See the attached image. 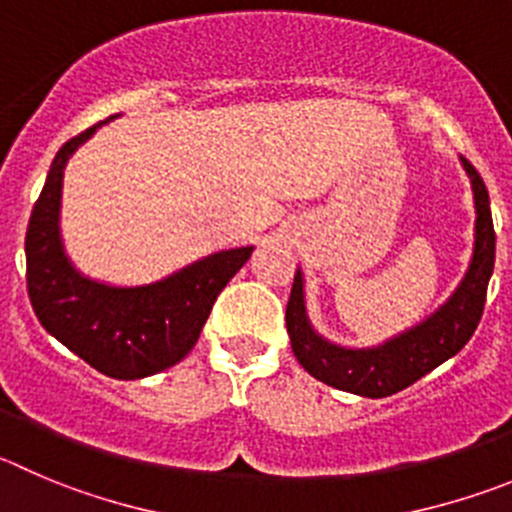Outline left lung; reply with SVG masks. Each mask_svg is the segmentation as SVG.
Instances as JSON below:
<instances>
[{"label":"left lung","mask_w":512,"mask_h":512,"mask_svg":"<svg viewBox=\"0 0 512 512\" xmlns=\"http://www.w3.org/2000/svg\"><path fill=\"white\" fill-rule=\"evenodd\" d=\"M465 166L475 189V255L455 295L417 328L391 338L379 348L333 346L310 328L303 300V275L300 270L295 272L285 323L295 358L313 379L351 394L381 399L412 386L460 353L470 341L485 310L487 283L495 267V227L485 181L470 161H465Z\"/></svg>","instance_id":"left-lung-1"}]
</instances>
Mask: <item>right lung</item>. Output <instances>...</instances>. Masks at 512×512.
<instances>
[{
  "instance_id": "obj_1",
  "label": "right lung",
  "mask_w": 512,
  "mask_h": 512,
  "mask_svg": "<svg viewBox=\"0 0 512 512\" xmlns=\"http://www.w3.org/2000/svg\"><path fill=\"white\" fill-rule=\"evenodd\" d=\"M98 126L70 138L52 159L27 224V293L50 336L100 374L131 381L179 364L194 348L214 300L250 260L252 247L214 252L141 288H111L83 278L62 252L57 214L62 169Z\"/></svg>"
}]
</instances>
